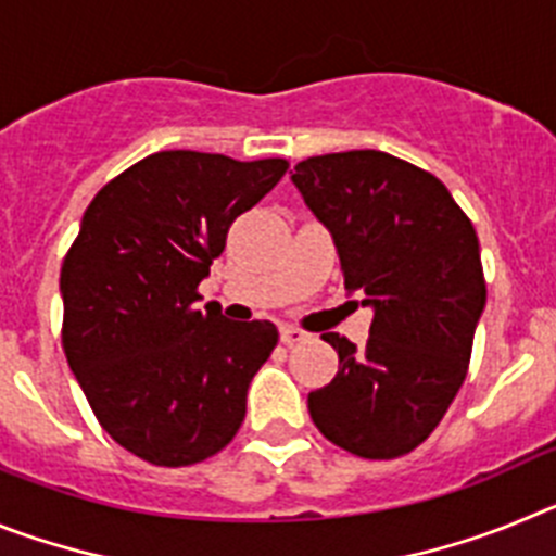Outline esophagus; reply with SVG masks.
Wrapping results in <instances>:
<instances>
[{
  "instance_id": "34e87169",
  "label": "esophagus",
  "mask_w": 556,
  "mask_h": 556,
  "mask_svg": "<svg viewBox=\"0 0 556 556\" xmlns=\"http://www.w3.org/2000/svg\"><path fill=\"white\" fill-rule=\"evenodd\" d=\"M306 339V333L301 331V328H292V326H283L281 328V342L283 345H298V342H303Z\"/></svg>"
}]
</instances>
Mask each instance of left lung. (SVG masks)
Returning <instances> with one entry per match:
<instances>
[{
  "label": "left lung",
  "instance_id": "obj_1",
  "mask_svg": "<svg viewBox=\"0 0 556 556\" xmlns=\"http://www.w3.org/2000/svg\"><path fill=\"white\" fill-rule=\"evenodd\" d=\"M292 180L333 233L345 287L376 308L365 348L323 333L339 370L308 392V415L348 454L397 459L429 440L468 376L488 301L479 236L443 180L390 152L312 155Z\"/></svg>",
  "mask_w": 556,
  "mask_h": 556
}]
</instances>
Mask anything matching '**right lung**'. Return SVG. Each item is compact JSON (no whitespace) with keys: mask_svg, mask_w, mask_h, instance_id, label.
Instances as JSON below:
<instances>
[{"mask_svg":"<svg viewBox=\"0 0 556 556\" xmlns=\"http://www.w3.org/2000/svg\"><path fill=\"white\" fill-rule=\"evenodd\" d=\"M287 169V159L161 150L108 180L83 214L61 267L63 353L102 429L150 465H198L242 426L278 328L194 303L233 219Z\"/></svg>","mask_w":556,"mask_h":556,"instance_id":"1","label":"right lung"}]
</instances>
